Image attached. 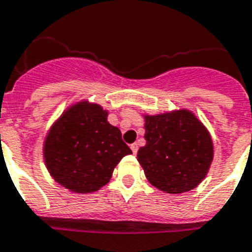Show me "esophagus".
I'll return each mask as SVG.
<instances>
[{
    "instance_id": "esophagus-1",
    "label": "esophagus",
    "mask_w": 252,
    "mask_h": 252,
    "mask_svg": "<svg viewBox=\"0 0 252 252\" xmlns=\"http://www.w3.org/2000/svg\"><path fill=\"white\" fill-rule=\"evenodd\" d=\"M131 150H132V152H133V155L137 154V150H139V147H137V144H136V143H133V144L131 145Z\"/></svg>"
}]
</instances>
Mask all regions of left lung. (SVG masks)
Segmentation results:
<instances>
[{"label":"left lung","mask_w":252,"mask_h":252,"mask_svg":"<svg viewBox=\"0 0 252 252\" xmlns=\"http://www.w3.org/2000/svg\"><path fill=\"white\" fill-rule=\"evenodd\" d=\"M145 145L137 160L148 182L167 193L191 191L206 178L214 159L210 132L192 112L144 115Z\"/></svg>","instance_id":"obj_1"}]
</instances>
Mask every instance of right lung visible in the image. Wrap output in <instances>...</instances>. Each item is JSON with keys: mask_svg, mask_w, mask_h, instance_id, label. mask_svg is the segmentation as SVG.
<instances>
[{"mask_svg": "<svg viewBox=\"0 0 252 252\" xmlns=\"http://www.w3.org/2000/svg\"><path fill=\"white\" fill-rule=\"evenodd\" d=\"M108 111L83 100L53 123L44 141V161L50 176L69 191L96 192L112 178L124 156L131 155Z\"/></svg>", "mask_w": 252, "mask_h": 252, "instance_id": "right-lung-1", "label": "right lung"}]
</instances>
